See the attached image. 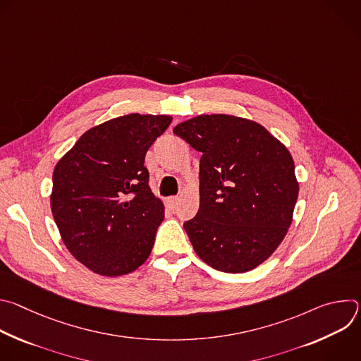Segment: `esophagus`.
Returning <instances> with one entry per match:
<instances>
[{
	"label": "esophagus",
	"instance_id": "34e87169",
	"mask_svg": "<svg viewBox=\"0 0 361 361\" xmlns=\"http://www.w3.org/2000/svg\"><path fill=\"white\" fill-rule=\"evenodd\" d=\"M178 201H180V198L178 197H169L167 200H166V205L167 207L170 209V210H174L177 205H178Z\"/></svg>",
	"mask_w": 361,
	"mask_h": 361
}]
</instances>
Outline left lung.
<instances>
[{"mask_svg":"<svg viewBox=\"0 0 361 361\" xmlns=\"http://www.w3.org/2000/svg\"><path fill=\"white\" fill-rule=\"evenodd\" d=\"M174 134L200 151V209L184 228L200 259L224 273H245L276 251L298 197L287 147L252 120L202 114Z\"/></svg>","mask_w":361,"mask_h":361,"instance_id":"obj_1","label":"left lung"}]
</instances>
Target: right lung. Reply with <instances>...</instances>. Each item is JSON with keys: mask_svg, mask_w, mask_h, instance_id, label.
<instances>
[{"mask_svg": "<svg viewBox=\"0 0 361 361\" xmlns=\"http://www.w3.org/2000/svg\"><path fill=\"white\" fill-rule=\"evenodd\" d=\"M171 121L137 113L109 120L57 163L51 212L66 247L88 270L118 277L148 259L164 204L151 192L144 160Z\"/></svg>", "mask_w": 361, "mask_h": 361, "instance_id": "obj_1", "label": "right lung"}]
</instances>
